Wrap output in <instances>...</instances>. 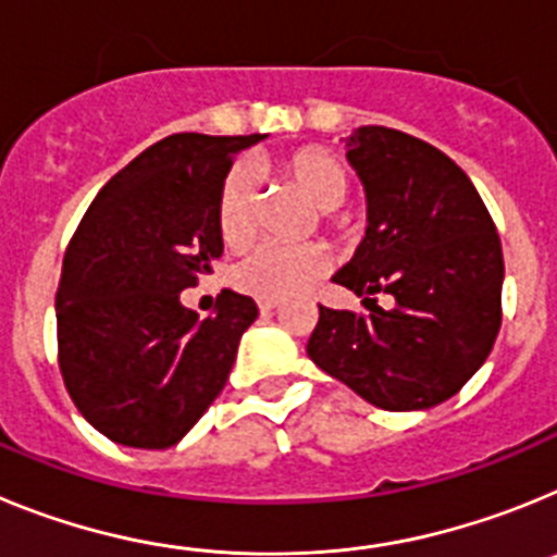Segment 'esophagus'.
<instances>
[{"instance_id":"obj_1","label":"esophagus","mask_w":557,"mask_h":557,"mask_svg":"<svg viewBox=\"0 0 557 557\" xmlns=\"http://www.w3.org/2000/svg\"><path fill=\"white\" fill-rule=\"evenodd\" d=\"M275 307H278V301H259V312L262 314H270Z\"/></svg>"}]
</instances>
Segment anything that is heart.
<instances>
[{"mask_svg":"<svg viewBox=\"0 0 557 557\" xmlns=\"http://www.w3.org/2000/svg\"><path fill=\"white\" fill-rule=\"evenodd\" d=\"M282 175L323 214H332L348 195V172L321 147H304L282 161ZM218 228L223 243L243 248L256 228V189L248 170L228 172L218 200ZM329 256L321 245H259L236 264L231 278L243 293L262 301H284L304 293L326 273Z\"/></svg>","mask_w":557,"mask_h":557,"instance_id":"obj_1","label":"heart"}]
</instances>
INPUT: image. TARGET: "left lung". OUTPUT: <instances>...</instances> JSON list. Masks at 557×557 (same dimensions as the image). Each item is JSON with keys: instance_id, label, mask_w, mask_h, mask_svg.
Returning <instances> with one entry per match:
<instances>
[{"instance_id": "8db88e82", "label": "left lung", "mask_w": 557, "mask_h": 557, "mask_svg": "<svg viewBox=\"0 0 557 557\" xmlns=\"http://www.w3.org/2000/svg\"><path fill=\"white\" fill-rule=\"evenodd\" d=\"M346 159L362 181L368 228L332 282L368 312L321 307L307 354L368 405L430 410L488 359L502 323V243L469 175L426 141L357 127ZM394 298L391 310L372 295Z\"/></svg>"}]
</instances>
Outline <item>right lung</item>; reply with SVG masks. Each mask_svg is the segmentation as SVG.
Returning <instances> with one entry per match:
<instances>
[{"mask_svg": "<svg viewBox=\"0 0 557 557\" xmlns=\"http://www.w3.org/2000/svg\"><path fill=\"white\" fill-rule=\"evenodd\" d=\"M268 139L175 133L100 189L58 284V357L88 424L133 449H170L234 368L253 298L223 289L200 321L181 293L223 256L218 200L236 152Z\"/></svg>", "mask_w": 557, "mask_h": 557, "instance_id": "right-lung-1", "label": "right lung"}]
</instances>
